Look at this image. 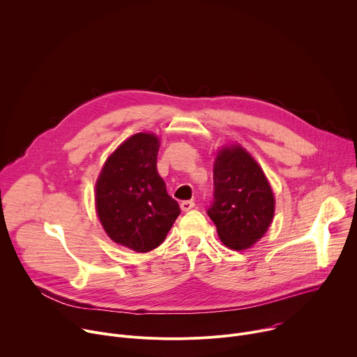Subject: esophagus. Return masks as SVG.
<instances>
[{"label":"esophagus","instance_id":"esophagus-1","mask_svg":"<svg viewBox=\"0 0 357 357\" xmlns=\"http://www.w3.org/2000/svg\"><path fill=\"white\" fill-rule=\"evenodd\" d=\"M195 208V202L193 200H183L182 203H181V209L183 211V212H188V211H190V209H193Z\"/></svg>","mask_w":357,"mask_h":357}]
</instances>
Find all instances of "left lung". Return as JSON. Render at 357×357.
Returning <instances> with one entry per match:
<instances>
[{
    "mask_svg": "<svg viewBox=\"0 0 357 357\" xmlns=\"http://www.w3.org/2000/svg\"><path fill=\"white\" fill-rule=\"evenodd\" d=\"M213 186L208 215L222 243L236 251L257 243L268 230L275 206L261 167L241 145L225 146L215 160Z\"/></svg>",
    "mask_w": 357,
    "mask_h": 357,
    "instance_id": "8db88e82",
    "label": "left lung"
}]
</instances>
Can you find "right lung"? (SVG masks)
Here are the masks:
<instances>
[{"instance_id": "add662e5", "label": "right lung", "mask_w": 357, "mask_h": 357, "mask_svg": "<svg viewBox=\"0 0 357 357\" xmlns=\"http://www.w3.org/2000/svg\"><path fill=\"white\" fill-rule=\"evenodd\" d=\"M160 139L138 132L107 158L96 182V211L107 236L137 252L157 248L181 213L157 169Z\"/></svg>"}]
</instances>
